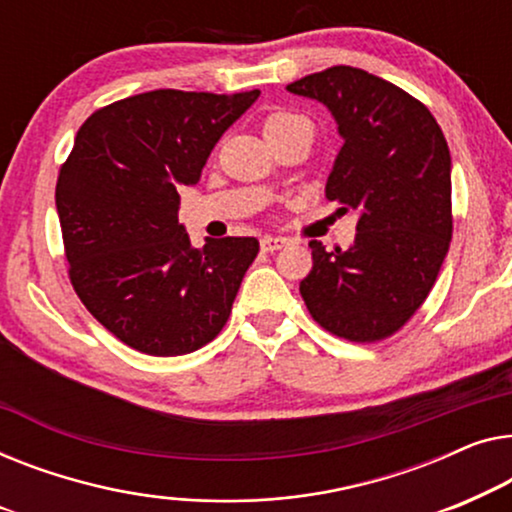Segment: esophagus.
<instances>
[{
	"label": "esophagus",
	"instance_id": "1",
	"mask_svg": "<svg viewBox=\"0 0 512 512\" xmlns=\"http://www.w3.org/2000/svg\"><path fill=\"white\" fill-rule=\"evenodd\" d=\"M259 246H262L264 253H273V250H280L283 246H287V239H280V236H262Z\"/></svg>",
	"mask_w": 512,
	"mask_h": 512
}]
</instances>
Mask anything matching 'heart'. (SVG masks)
I'll return each instance as SVG.
<instances>
[{
  "instance_id": "1",
  "label": "heart",
  "mask_w": 512,
  "mask_h": 512,
  "mask_svg": "<svg viewBox=\"0 0 512 512\" xmlns=\"http://www.w3.org/2000/svg\"><path fill=\"white\" fill-rule=\"evenodd\" d=\"M294 122H306V120L299 118V115H294V113H271L269 118L264 120V134L273 132V129L290 127V125H294Z\"/></svg>"
}]
</instances>
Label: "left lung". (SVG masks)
I'll return each mask as SVG.
<instances>
[{
  "mask_svg": "<svg viewBox=\"0 0 512 512\" xmlns=\"http://www.w3.org/2000/svg\"><path fill=\"white\" fill-rule=\"evenodd\" d=\"M287 90L334 118L343 146L325 192L359 215L348 250L311 241L313 269L299 292L331 334L380 341L422 306L448 255V141L427 106L369 71L331 67Z\"/></svg>",
  "mask_w": 512,
  "mask_h": 512,
  "instance_id": "obj_1",
  "label": "left lung"
}]
</instances>
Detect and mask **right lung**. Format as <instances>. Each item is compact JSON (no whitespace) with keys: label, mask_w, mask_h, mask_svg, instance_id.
Returning <instances> with one entry per match:
<instances>
[{"label":"right lung","mask_w":512,"mask_h":512,"mask_svg":"<svg viewBox=\"0 0 512 512\" xmlns=\"http://www.w3.org/2000/svg\"><path fill=\"white\" fill-rule=\"evenodd\" d=\"M257 97L153 90L78 129L55 187L71 285L129 348L187 355L225 327L259 243L227 236L194 248L178 190L199 183L215 143Z\"/></svg>","instance_id":"add662e5"}]
</instances>
